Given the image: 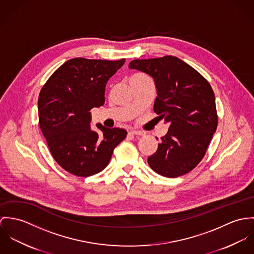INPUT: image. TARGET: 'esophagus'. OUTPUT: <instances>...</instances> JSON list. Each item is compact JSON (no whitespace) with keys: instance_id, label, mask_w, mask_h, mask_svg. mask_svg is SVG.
Instances as JSON below:
<instances>
[{"instance_id":"esophagus-1","label":"esophagus","mask_w":254,"mask_h":254,"mask_svg":"<svg viewBox=\"0 0 254 254\" xmlns=\"http://www.w3.org/2000/svg\"><path fill=\"white\" fill-rule=\"evenodd\" d=\"M129 133L130 134H132V135H145V132L144 131H142V130H137V129H131L130 131H129Z\"/></svg>"}]
</instances>
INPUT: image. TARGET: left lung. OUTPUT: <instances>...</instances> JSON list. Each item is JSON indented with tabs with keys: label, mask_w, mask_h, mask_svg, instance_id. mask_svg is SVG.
Returning <instances> with one entry per match:
<instances>
[{
	"label": "left lung",
	"mask_w": 254,
	"mask_h": 254,
	"mask_svg": "<svg viewBox=\"0 0 254 254\" xmlns=\"http://www.w3.org/2000/svg\"><path fill=\"white\" fill-rule=\"evenodd\" d=\"M128 68L154 79V111L169 125L158 150L148 158L150 168L169 178L186 174L201 161L217 127L211 86L193 67L175 57L135 59Z\"/></svg>",
	"instance_id": "1"
}]
</instances>
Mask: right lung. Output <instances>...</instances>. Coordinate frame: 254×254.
<instances>
[{"instance_id": "obj_1", "label": "right lung", "mask_w": 254, "mask_h": 254, "mask_svg": "<svg viewBox=\"0 0 254 254\" xmlns=\"http://www.w3.org/2000/svg\"><path fill=\"white\" fill-rule=\"evenodd\" d=\"M125 61L70 59L41 89L39 126L57 164L74 175L87 177L103 170L127 136L124 128L97 124L96 132L90 127V110L104 104L106 84Z\"/></svg>"}]
</instances>
